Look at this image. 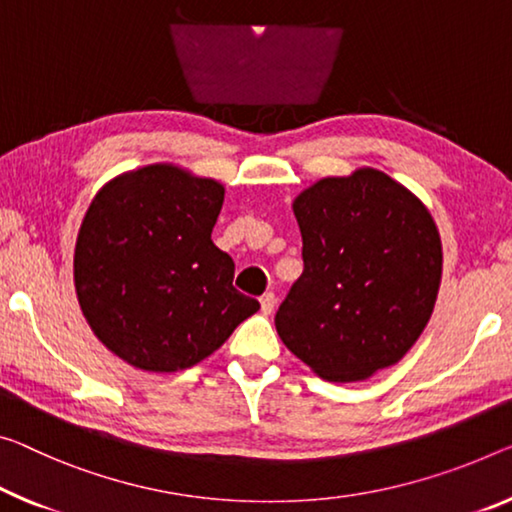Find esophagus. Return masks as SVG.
<instances>
[{"mask_svg":"<svg viewBox=\"0 0 512 512\" xmlns=\"http://www.w3.org/2000/svg\"><path fill=\"white\" fill-rule=\"evenodd\" d=\"M272 309H274V293H265L261 297V311L265 313V316H270Z\"/></svg>","mask_w":512,"mask_h":512,"instance_id":"esophagus-1","label":"esophagus"}]
</instances>
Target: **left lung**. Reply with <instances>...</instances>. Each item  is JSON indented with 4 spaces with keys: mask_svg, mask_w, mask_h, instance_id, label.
Returning <instances> with one entry per match:
<instances>
[{
    "mask_svg": "<svg viewBox=\"0 0 512 512\" xmlns=\"http://www.w3.org/2000/svg\"><path fill=\"white\" fill-rule=\"evenodd\" d=\"M293 210L304 272L274 316L281 341L332 382L393 366L437 300L442 242L430 212L375 169L322 178Z\"/></svg>",
    "mask_w": 512,
    "mask_h": 512,
    "instance_id": "8db88e82",
    "label": "left lung"
}]
</instances>
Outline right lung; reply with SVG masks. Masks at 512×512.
I'll return each mask as SVG.
<instances>
[{
	"label": "right lung",
	"instance_id": "obj_1",
	"mask_svg": "<svg viewBox=\"0 0 512 512\" xmlns=\"http://www.w3.org/2000/svg\"><path fill=\"white\" fill-rule=\"evenodd\" d=\"M222 203L215 180L153 164L112 180L86 210L77 300L93 334L141 371L199 364L261 309L210 238Z\"/></svg>",
	"mask_w": 512,
	"mask_h": 512
}]
</instances>
